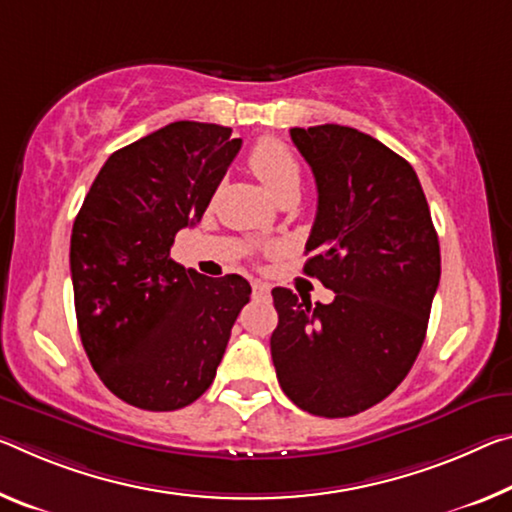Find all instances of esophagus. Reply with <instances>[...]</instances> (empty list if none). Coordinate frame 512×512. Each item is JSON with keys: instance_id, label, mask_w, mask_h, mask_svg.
Wrapping results in <instances>:
<instances>
[{"instance_id": "esophagus-1", "label": "esophagus", "mask_w": 512, "mask_h": 512, "mask_svg": "<svg viewBox=\"0 0 512 512\" xmlns=\"http://www.w3.org/2000/svg\"><path fill=\"white\" fill-rule=\"evenodd\" d=\"M253 296H255V298H269V296H271V287L266 285V282L255 280V282H253Z\"/></svg>"}]
</instances>
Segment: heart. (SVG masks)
Instances as JSON below:
<instances>
[{"label": "heart", "mask_w": 512, "mask_h": 512, "mask_svg": "<svg viewBox=\"0 0 512 512\" xmlns=\"http://www.w3.org/2000/svg\"><path fill=\"white\" fill-rule=\"evenodd\" d=\"M248 166L253 170L259 182L266 186V191L275 198L298 193L303 182V170L296 159V154L278 139H262L250 150Z\"/></svg>", "instance_id": "obj_1"}]
</instances>
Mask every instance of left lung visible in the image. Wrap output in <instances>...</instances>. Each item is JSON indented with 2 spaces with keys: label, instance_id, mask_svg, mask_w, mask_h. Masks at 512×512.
Segmentation results:
<instances>
[{
  "label": "left lung",
  "instance_id": "1",
  "mask_svg": "<svg viewBox=\"0 0 512 512\" xmlns=\"http://www.w3.org/2000/svg\"><path fill=\"white\" fill-rule=\"evenodd\" d=\"M310 164L319 205L305 273L335 291L328 305L275 287L271 358L300 410L353 417L394 392L424 344L440 285V241L412 166L344 125L289 129Z\"/></svg>",
  "mask_w": 512,
  "mask_h": 512
}]
</instances>
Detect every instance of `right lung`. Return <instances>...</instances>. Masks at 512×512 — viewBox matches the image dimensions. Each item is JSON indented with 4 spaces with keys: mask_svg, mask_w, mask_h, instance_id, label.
<instances>
[{
    "mask_svg": "<svg viewBox=\"0 0 512 512\" xmlns=\"http://www.w3.org/2000/svg\"><path fill=\"white\" fill-rule=\"evenodd\" d=\"M241 139L177 120L111 154L72 225L77 328L104 385L141 410L191 405L214 383L250 285L207 278L170 259L196 225Z\"/></svg>",
    "mask_w": 512,
    "mask_h": 512,
    "instance_id": "obj_1",
    "label": "right lung"
}]
</instances>
